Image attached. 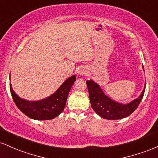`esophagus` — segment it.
Masks as SVG:
<instances>
[{
  "label": "esophagus",
  "mask_w": 158,
  "mask_h": 158,
  "mask_svg": "<svg viewBox=\"0 0 158 158\" xmlns=\"http://www.w3.org/2000/svg\"><path fill=\"white\" fill-rule=\"evenodd\" d=\"M80 75H85V73H86V70H85V69H80V70H79V72H78Z\"/></svg>",
  "instance_id": "esophagus-1"
}]
</instances>
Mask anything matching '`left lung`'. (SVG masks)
<instances>
[{
  "instance_id": "left-lung-1",
  "label": "left lung",
  "mask_w": 158,
  "mask_h": 158,
  "mask_svg": "<svg viewBox=\"0 0 158 158\" xmlns=\"http://www.w3.org/2000/svg\"><path fill=\"white\" fill-rule=\"evenodd\" d=\"M86 83L92 108L101 117L110 120L125 118L133 113L142 100L146 88L145 87L142 94L137 99L128 104L123 105L112 100L105 95L100 87L94 81L88 80Z\"/></svg>"
}]
</instances>
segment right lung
Segmentation results:
<instances>
[{
  "mask_svg": "<svg viewBox=\"0 0 158 158\" xmlns=\"http://www.w3.org/2000/svg\"><path fill=\"white\" fill-rule=\"evenodd\" d=\"M76 81L75 76L68 78L60 88L51 96L39 101H30L21 99L12 90L10 84V92L16 106L30 118L39 120L52 119L59 116L66 105L68 94Z\"/></svg>",
  "mask_w": 158,
  "mask_h": 158,
  "instance_id": "right-lung-1",
  "label": "right lung"
}]
</instances>
